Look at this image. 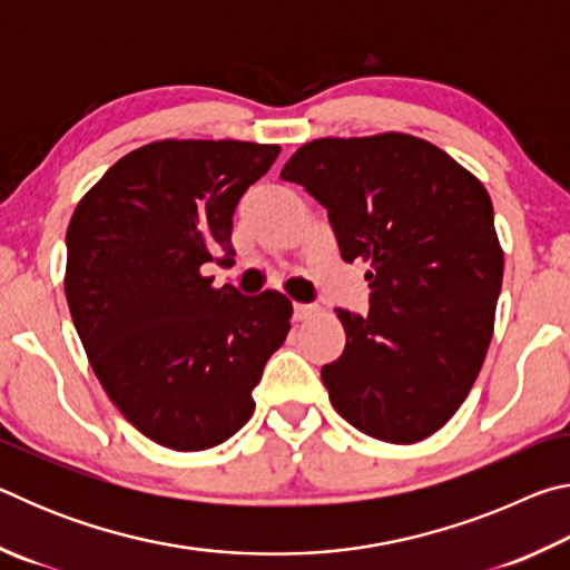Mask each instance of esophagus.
<instances>
[{"label": "esophagus", "mask_w": 570, "mask_h": 570, "mask_svg": "<svg viewBox=\"0 0 570 570\" xmlns=\"http://www.w3.org/2000/svg\"><path fill=\"white\" fill-rule=\"evenodd\" d=\"M320 314V306L316 304H294V320L298 322H306L312 320V316Z\"/></svg>", "instance_id": "1"}]
</instances>
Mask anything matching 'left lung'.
Masks as SVG:
<instances>
[{"label":"left lung","instance_id":"left-lung-1","mask_svg":"<svg viewBox=\"0 0 570 570\" xmlns=\"http://www.w3.org/2000/svg\"><path fill=\"white\" fill-rule=\"evenodd\" d=\"M282 178L326 208L346 264H372L370 314L336 308L346 344L322 366L332 404L370 438H430L465 402L493 340L503 248L488 190L404 132L312 140Z\"/></svg>","mask_w":570,"mask_h":570}]
</instances>
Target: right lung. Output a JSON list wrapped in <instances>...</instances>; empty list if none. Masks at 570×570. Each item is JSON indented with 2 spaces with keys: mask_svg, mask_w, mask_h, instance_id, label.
Returning <instances> with one entry per match:
<instances>
[{
  "mask_svg": "<svg viewBox=\"0 0 570 570\" xmlns=\"http://www.w3.org/2000/svg\"><path fill=\"white\" fill-rule=\"evenodd\" d=\"M282 148L158 140L77 204L65 296L88 360L125 420L163 448H216L254 414L250 392L292 330L278 292L204 276L234 262V210Z\"/></svg>",
  "mask_w": 570,
  "mask_h": 570,
  "instance_id": "right-lung-1",
  "label": "right lung"
}]
</instances>
